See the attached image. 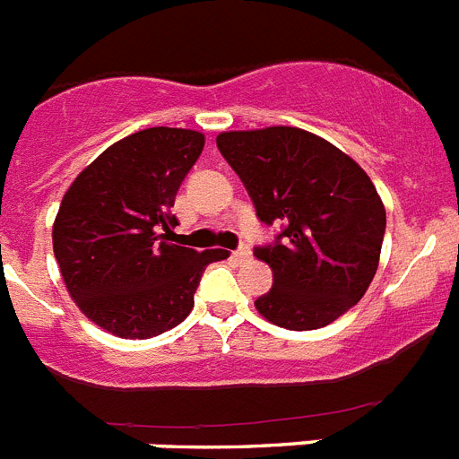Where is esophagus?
<instances>
[{"label":"esophagus","mask_w":459,"mask_h":459,"mask_svg":"<svg viewBox=\"0 0 459 459\" xmlns=\"http://www.w3.org/2000/svg\"><path fill=\"white\" fill-rule=\"evenodd\" d=\"M250 257H253V250H250L248 243H243V246H238V248L234 250V259H237L238 264H243V262H248Z\"/></svg>","instance_id":"obj_1"}]
</instances>
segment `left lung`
Returning a JSON list of instances; mask_svg holds the SVG:
<instances>
[{
    "mask_svg": "<svg viewBox=\"0 0 459 459\" xmlns=\"http://www.w3.org/2000/svg\"><path fill=\"white\" fill-rule=\"evenodd\" d=\"M257 218L282 222L255 257L273 287L255 301L271 324L312 331L354 307L379 266L386 209L370 177L331 142L291 126L230 131L216 137Z\"/></svg>",
    "mask_w": 459,
    "mask_h": 459,
    "instance_id": "obj_1",
    "label": "left lung"
}]
</instances>
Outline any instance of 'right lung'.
<instances>
[{"label": "right lung", "mask_w": 459, "mask_h": 459, "mask_svg": "<svg viewBox=\"0 0 459 459\" xmlns=\"http://www.w3.org/2000/svg\"><path fill=\"white\" fill-rule=\"evenodd\" d=\"M202 149L197 131L133 133L64 195L52 227L56 264L73 301L108 333L144 340L181 324L206 266L230 255L172 241L179 222L169 209Z\"/></svg>", "instance_id": "right-lung-1"}]
</instances>
